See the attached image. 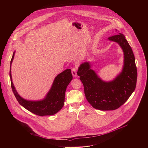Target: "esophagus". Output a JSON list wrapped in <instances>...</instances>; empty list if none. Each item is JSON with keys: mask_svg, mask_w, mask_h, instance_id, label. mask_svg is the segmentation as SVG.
<instances>
[{"mask_svg": "<svg viewBox=\"0 0 148 148\" xmlns=\"http://www.w3.org/2000/svg\"><path fill=\"white\" fill-rule=\"evenodd\" d=\"M71 73L74 77H76L77 76V70L75 68H73L71 69Z\"/></svg>", "mask_w": 148, "mask_h": 148, "instance_id": "1", "label": "esophagus"}]
</instances>
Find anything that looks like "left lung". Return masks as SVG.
I'll return each instance as SVG.
<instances>
[{
  "label": "left lung",
  "mask_w": 148,
  "mask_h": 148,
  "mask_svg": "<svg viewBox=\"0 0 148 148\" xmlns=\"http://www.w3.org/2000/svg\"><path fill=\"white\" fill-rule=\"evenodd\" d=\"M108 39L117 42L124 53L123 69L116 77L109 82L103 80L91 69L89 62L81 64L77 72L88 101L94 108L103 111L115 110L124 104L135 90L137 80L134 54L125 36L119 33Z\"/></svg>",
  "instance_id": "left-lung-1"
}]
</instances>
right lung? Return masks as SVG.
I'll list each match as a JSON object with an SVG mask.
<instances>
[{
	"instance_id": "add662e5",
	"label": "right lung",
	"mask_w": 148,
	"mask_h": 148,
	"mask_svg": "<svg viewBox=\"0 0 148 148\" xmlns=\"http://www.w3.org/2000/svg\"><path fill=\"white\" fill-rule=\"evenodd\" d=\"M15 53V51L10 61L9 75L12 90L19 103L29 112L39 116L53 115L58 113L64 106L66 89L73 79L71 69L64 71L55 77L49 91L42 100L36 101L26 100L19 95L12 82L11 65Z\"/></svg>"
}]
</instances>
